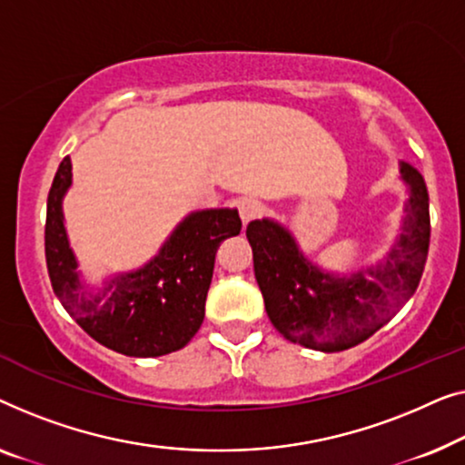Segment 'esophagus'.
<instances>
[{
  "label": "esophagus",
  "mask_w": 465,
  "mask_h": 465,
  "mask_svg": "<svg viewBox=\"0 0 465 465\" xmlns=\"http://www.w3.org/2000/svg\"><path fill=\"white\" fill-rule=\"evenodd\" d=\"M238 211H240L242 221H244V225H246V223H251V221L261 217V213H263V204H261V202L254 200V198H246V200L240 202Z\"/></svg>",
  "instance_id": "34e87169"
}]
</instances>
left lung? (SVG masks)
<instances>
[{"instance_id": "8db88e82", "label": "left lung", "mask_w": 465, "mask_h": 465, "mask_svg": "<svg viewBox=\"0 0 465 465\" xmlns=\"http://www.w3.org/2000/svg\"><path fill=\"white\" fill-rule=\"evenodd\" d=\"M401 173L411 187L407 219L398 244L375 272L331 276L313 267L280 225L267 219L248 223L254 278L267 316L284 339L322 351L354 348L413 297L430 248V198L413 166L402 162Z\"/></svg>"}]
</instances>
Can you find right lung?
<instances>
[{
    "label": "right lung",
    "mask_w": 465,
    "mask_h": 465,
    "mask_svg": "<svg viewBox=\"0 0 465 465\" xmlns=\"http://www.w3.org/2000/svg\"><path fill=\"white\" fill-rule=\"evenodd\" d=\"M69 185L71 160L63 158L48 193L44 242L52 289L69 316L94 341L126 356L153 358L185 348L204 320L221 242L242 230L238 211L189 214L152 263L86 297L63 225L61 200Z\"/></svg>",
    "instance_id": "add662e5"
}]
</instances>
